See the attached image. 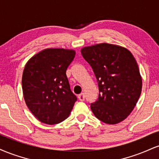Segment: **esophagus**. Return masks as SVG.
Segmentation results:
<instances>
[{
    "label": "esophagus",
    "mask_w": 159,
    "mask_h": 159,
    "mask_svg": "<svg viewBox=\"0 0 159 159\" xmlns=\"http://www.w3.org/2000/svg\"><path fill=\"white\" fill-rule=\"evenodd\" d=\"M78 99H79L80 101H84V99H85L84 93H82L78 95Z\"/></svg>",
    "instance_id": "1"
}]
</instances>
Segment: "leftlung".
<instances>
[{"label":"left lung","mask_w":159,"mask_h":159,"mask_svg":"<svg viewBox=\"0 0 159 159\" xmlns=\"http://www.w3.org/2000/svg\"><path fill=\"white\" fill-rule=\"evenodd\" d=\"M81 54L93 69L98 82V97L90 104L96 118L116 124L130 114L142 89L138 63L126 48L101 43L81 49Z\"/></svg>","instance_id":"1"}]
</instances>
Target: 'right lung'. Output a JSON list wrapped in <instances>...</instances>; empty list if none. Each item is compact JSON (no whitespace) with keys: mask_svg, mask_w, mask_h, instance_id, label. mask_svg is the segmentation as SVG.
I'll return each mask as SVG.
<instances>
[{"mask_svg":"<svg viewBox=\"0 0 159 159\" xmlns=\"http://www.w3.org/2000/svg\"><path fill=\"white\" fill-rule=\"evenodd\" d=\"M75 56L74 50L47 48L25 65L21 81L24 98L29 110L42 123H61L77 101L66 74Z\"/></svg>","mask_w":159,"mask_h":159,"instance_id":"obj_1","label":"right lung"}]
</instances>
